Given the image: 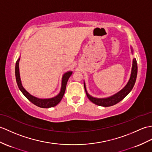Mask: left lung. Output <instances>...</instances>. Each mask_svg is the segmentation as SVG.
<instances>
[{"label":"left lung","instance_id":"8db88e82","mask_svg":"<svg viewBox=\"0 0 152 152\" xmlns=\"http://www.w3.org/2000/svg\"><path fill=\"white\" fill-rule=\"evenodd\" d=\"M137 63L136 59L134 58L133 60V66H132V74L131 76H130V79L129 80L128 83H127L126 86L124 89H122L120 92L115 94L113 96H112L109 98H93L87 93V91L85 87V90H86V93L88 98L93 102L98 105H100V106L104 107H109L112 106V105H115L119 102H121L122 100L129 94L130 91H132L134 85L135 83V81L137 78Z\"/></svg>","mask_w":152,"mask_h":152}]
</instances>
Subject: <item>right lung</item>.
I'll return each instance as SVG.
<instances>
[{"instance_id":"add662e5","label":"right lung","mask_w":152,"mask_h":152,"mask_svg":"<svg viewBox=\"0 0 152 152\" xmlns=\"http://www.w3.org/2000/svg\"><path fill=\"white\" fill-rule=\"evenodd\" d=\"M20 58L17 60L15 64V77H16V82L18 86L19 89L20 90L23 94L26 97L28 100H30L31 103L34 104V105H37V106L42 107V108H48L54 107L56 105L59 103V102L61 100L63 95L65 94V89H66V83L68 82V80L70 77V76L72 75V72L69 71L66 72L63 76L62 78V84H61V89L60 93L57 96L52 98H48V99H39L35 96H31L30 94L28 93L27 91L24 89V87L22 86V83L20 82V75H19V62Z\"/></svg>"}]
</instances>
